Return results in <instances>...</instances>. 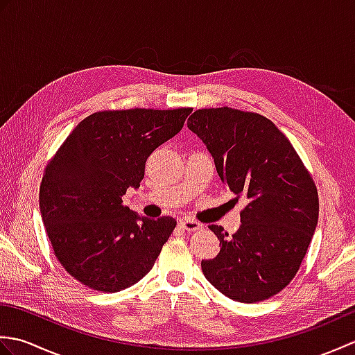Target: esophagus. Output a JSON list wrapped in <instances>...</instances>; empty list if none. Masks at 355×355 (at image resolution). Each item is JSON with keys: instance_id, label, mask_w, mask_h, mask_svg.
Wrapping results in <instances>:
<instances>
[{"instance_id": "1", "label": "esophagus", "mask_w": 355, "mask_h": 355, "mask_svg": "<svg viewBox=\"0 0 355 355\" xmlns=\"http://www.w3.org/2000/svg\"><path fill=\"white\" fill-rule=\"evenodd\" d=\"M180 227L187 230V232H195L201 229V224L198 221H193V220H189V218H186V220H180Z\"/></svg>"}]
</instances>
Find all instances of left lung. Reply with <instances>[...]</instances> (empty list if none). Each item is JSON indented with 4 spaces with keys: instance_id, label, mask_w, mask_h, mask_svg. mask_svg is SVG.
Masks as SVG:
<instances>
[{
    "instance_id": "1",
    "label": "left lung",
    "mask_w": 355,
    "mask_h": 355,
    "mask_svg": "<svg viewBox=\"0 0 355 355\" xmlns=\"http://www.w3.org/2000/svg\"><path fill=\"white\" fill-rule=\"evenodd\" d=\"M187 128L214 157L221 182L247 198L241 225L220 239L214 259L201 261L207 281L236 302L275 296L296 276L319 220V197L310 172L290 140L256 112L223 108L195 111Z\"/></svg>"
}]
</instances>
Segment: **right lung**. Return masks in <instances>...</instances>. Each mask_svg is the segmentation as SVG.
<instances>
[{
	"label": "right lung",
	"instance_id": "right-lung-1",
	"mask_svg": "<svg viewBox=\"0 0 355 355\" xmlns=\"http://www.w3.org/2000/svg\"><path fill=\"white\" fill-rule=\"evenodd\" d=\"M192 108L99 111L74 128L40 189L44 227L58 261L89 288L122 291L149 273L177 221L122 205L153 150L182 131Z\"/></svg>",
	"mask_w": 355,
	"mask_h": 355
}]
</instances>
